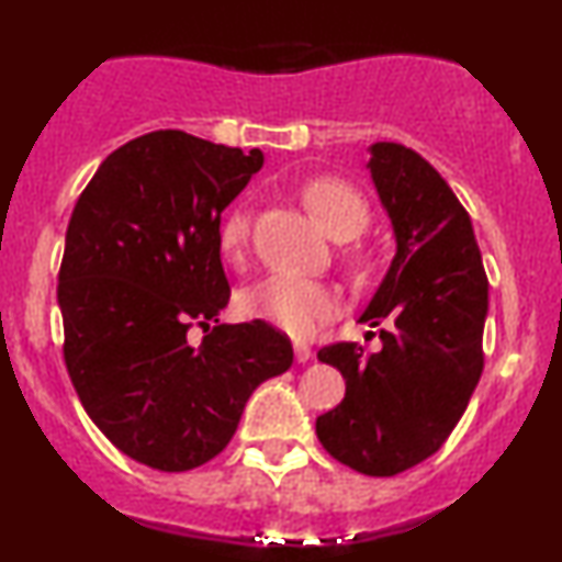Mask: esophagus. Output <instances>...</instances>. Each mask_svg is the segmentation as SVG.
Returning <instances> with one entry per match:
<instances>
[{"label":"esophagus","instance_id":"esophagus-1","mask_svg":"<svg viewBox=\"0 0 562 562\" xmlns=\"http://www.w3.org/2000/svg\"><path fill=\"white\" fill-rule=\"evenodd\" d=\"M293 351H295V359H299V362H308V359H312V346L303 344V340H295Z\"/></svg>","mask_w":562,"mask_h":562}]
</instances>
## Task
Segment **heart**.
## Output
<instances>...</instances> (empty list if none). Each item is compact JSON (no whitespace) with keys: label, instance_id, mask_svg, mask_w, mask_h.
I'll use <instances>...</instances> for the list:
<instances>
[{"label":"heart","instance_id":"heart-1","mask_svg":"<svg viewBox=\"0 0 562 562\" xmlns=\"http://www.w3.org/2000/svg\"><path fill=\"white\" fill-rule=\"evenodd\" d=\"M301 200L319 218L335 240H351L362 235L370 224V203L357 184L344 177H314L301 184ZM218 248L222 256L240 267L250 254V214L245 209H232L218 227ZM348 263L364 267V254L348 248ZM240 312L250 319H263L288 335H312L322 322L338 314V295L319 280L295 274H272L245 290Z\"/></svg>","mask_w":562,"mask_h":562}]
</instances>
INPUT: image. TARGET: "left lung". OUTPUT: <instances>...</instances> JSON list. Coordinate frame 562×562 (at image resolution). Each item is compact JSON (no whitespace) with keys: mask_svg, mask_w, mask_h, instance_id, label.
<instances>
[{"mask_svg":"<svg viewBox=\"0 0 562 562\" xmlns=\"http://www.w3.org/2000/svg\"><path fill=\"white\" fill-rule=\"evenodd\" d=\"M372 182L396 232V256L362 322L378 353L319 348L346 396L317 417L319 443L340 465L389 479L443 447L483 372L488 277L468 211L441 173L396 142L372 145Z\"/></svg>","mask_w":562,"mask_h":562,"instance_id":"8db88e82","label":"left lung"}]
</instances>
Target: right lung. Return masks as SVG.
<instances>
[{
  "label": "right lung",
  "instance_id": "1",
  "mask_svg": "<svg viewBox=\"0 0 562 562\" xmlns=\"http://www.w3.org/2000/svg\"><path fill=\"white\" fill-rule=\"evenodd\" d=\"M261 166V150L160 128L102 160L68 222L57 303L70 383L113 447L147 468L214 460L250 393L293 364L290 338L263 319L187 340L229 303L218 224Z\"/></svg>",
  "mask_w": 562,
  "mask_h": 562
}]
</instances>
